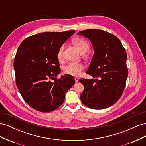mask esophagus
Returning a JSON list of instances; mask_svg holds the SVG:
<instances>
[{"label": "esophagus", "mask_w": 146, "mask_h": 146, "mask_svg": "<svg viewBox=\"0 0 146 146\" xmlns=\"http://www.w3.org/2000/svg\"><path fill=\"white\" fill-rule=\"evenodd\" d=\"M74 79H75V81H76V82H78V77H75Z\"/></svg>", "instance_id": "34e87169"}]
</instances>
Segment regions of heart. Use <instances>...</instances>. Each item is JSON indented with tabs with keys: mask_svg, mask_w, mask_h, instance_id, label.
I'll use <instances>...</instances> for the list:
<instances>
[{
	"mask_svg": "<svg viewBox=\"0 0 146 146\" xmlns=\"http://www.w3.org/2000/svg\"><path fill=\"white\" fill-rule=\"evenodd\" d=\"M74 45L76 47L80 53L82 52H87L89 50L90 46L86 41L83 38H77L72 40ZM64 46H61L57 53V58L61 59L63 55ZM84 66L82 63H69L63 68V71L66 74L70 75L72 76H78L80 74Z\"/></svg>",
	"mask_w": 146,
	"mask_h": 146,
	"instance_id": "b5f03b06",
	"label": "heart"
}]
</instances>
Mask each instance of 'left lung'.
I'll return each instance as SVG.
<instances>
[{"label":"left lung","mask_w":146,"mask_h":146,"mask_svg":"<svg viewBox=\"0 0 146 146\" xmlns=\"http://www.w3.org/2000/svg\"><path fill=\"white\" fill-rule=\"evenodd\" d=\"M77 34L89 39L94 50L86 72L93 78L78 80L84 86L80 99L90 108H107L119 99L125 88L126 51L120 40L106 31L87 29Z\"/></svg>","instance_id":"8db88e82"}]
</instances>
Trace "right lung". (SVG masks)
<instances>
[{
    "instance_id": "add662e5",
    "label": "right lung",
    "mask_w": 146,
    "mask_h": 146,
    "mask_svg": "<svg viewBox=\"0 0 146 146\" xmlns=\"http://www.w3.org/2000/svg\"><path fill=\"white\" fill-rule=\"evenodd\" d=\"M74 33H38L25 39L17 48L14 61L16 83L25 102L35 110L54 111L64 102L66 92L75 83L70 75L57 78L61 71L57 53Z\"/></svg>"
}]
</instances>
